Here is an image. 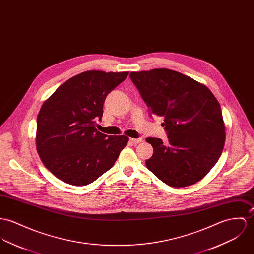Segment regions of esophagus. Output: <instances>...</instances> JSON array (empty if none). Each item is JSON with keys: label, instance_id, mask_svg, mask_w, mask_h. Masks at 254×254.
Returning <instances> with one entry per match:
<instances>
[{"label": "esophagus", "instance_id": "1", "mask_svg": "<svg viewBox=\"0 0 254 254\" xmlns=\"http://www.w3.org/2000/svg\"><path fill=\"white\" fill-rule=\"evenodd\" d=\"M130 141H131L132 143H134V144H137V143H139V142L142 141V138H130Z\"/></svg>", "mask_w": 254, "mask_h": 254}]
</instances>
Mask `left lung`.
<instances>
[{
  "label": "left lung",
  "mask_w": 254,
  "mask_h": 254,
  "mask_svg": "<svg viewBox=\"0 0 254 254\" xmlns=\"http://www.w3.org/2000/svg\"><path fill=\"white\" fill-rule=\"evenodd\" d=\"M150 115L163 116L169 144L147 138L153 155L147 169L172 187L194 185L219 159L226 138L221 108L206 85L179 71L153 69L132 71Z\"/></svg>",
  "instance_id": "1"
}]
</instances>
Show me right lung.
I'll use <instances>...</instances> for the list:
<instances>
[{"instance_id":"obj_1","label":"right lung","mask_w":254,"mask_h":254,"mask_svg":"<svg viewBox=\"0 0 254 254\" xmlns=\"http://www.w3.org/2000/svg\"><path fill=\"white\" fill-rule=\"evenodd\" d=\"M129 71L87 70L70 77L44 102L37 118L36 146L46 169L64 183L89 185L109 171L129 138L102 134L107 95Z\"/></svg>"}]
</instances>
